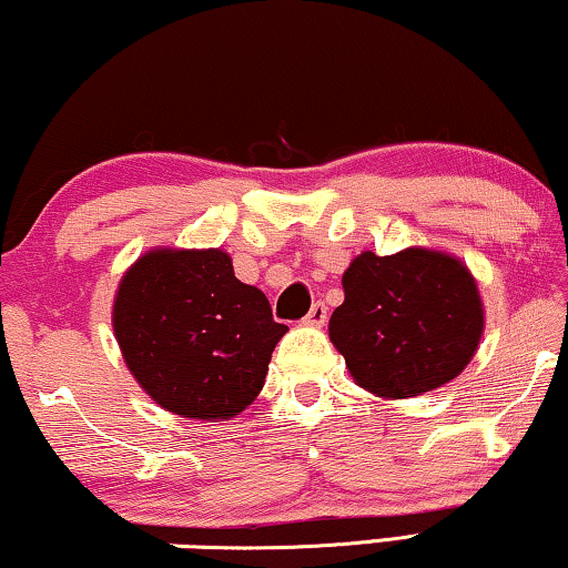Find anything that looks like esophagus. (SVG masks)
<instances>
[{"mask_svg":"<svg viewBox=\"0 0 568 568\" xmlns=\"http://www.w3.org/2000/svg\"><path fill=\"white\" fill-rule=\"evenodd\" d=\"M326 318H328L326 303H324V301H316V303H313V306H311V311L306 313V318H303V324H308V326H324Z\"/></svg>","mask_w":568,"mask_h":568,"instance_id":"esophagus-1","label":"esophagus"}]
</instances>
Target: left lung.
Masks as SVG:
<instances>
[{
    "instance_id": "1",
    "label": "left lung",
    "mask_w": 568,
    "mask_h": 568,
    "mask_svg": "<svg viewBox=\"0 0 568 568\" xmlns=\"http://www.w3.org/2000/svg\"><path fill=\"white\" fill-rule=\"evenodd\" d=\"M344 303L328 336L352 377L383 397H413L446 385L477 352L481 301L459 260L410 247L362 252L344 273Z\"/></svg>"
}]
</instances>
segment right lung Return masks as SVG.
<instances>
[{"mask_svg":"<svg viewBox=\"0 0 568 568\" xmlns=\"http://www.w3.org/2000/svg\"><path fill=\"white\" fill-rule=\"evenodd\" d=\"M285 332L265 293L236 281L222 250L148 252L114 303L126 367L183 418L219 420L247 408Z\"/></svg>","mask_w":568,"mask_h":568,"instance_id":"add662e5","label":"right lung"}]
</instances>
